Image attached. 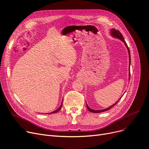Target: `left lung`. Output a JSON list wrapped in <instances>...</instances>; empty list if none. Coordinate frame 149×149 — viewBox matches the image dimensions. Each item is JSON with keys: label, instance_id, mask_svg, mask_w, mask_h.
Here are the masks:
<instances>
[{"label": "left lung", "instance_id": "1", "mask_svg": "<svg viewBox=\"0 0 149 149\" xmlns=\"http://www.w3.org/2000/svg\"><path fill=\"white\" fill-rule=\"evenodd\" d=\"M111 35L112 36H113V37H114V38H118V39H119V40H120L122 42H124V44H125V46L127 47V50H128V55H129V70H130V61H131L130 52V50H129V48H128V46H127V43H126L125 41H124V37H123L122 35L121 34V33H120V32L118 30H115V29H113L111 30ZM130 72H129V80H130ZM121 97H120V98H121ZM120 98L119 99V100L120 99ZM119 100H118L117 102H116V103H114V104H113V105H111V107H108V108H106V109H102V110H94V109H91V108L88 106L87 104H86V107H87V109H88V110H89L90 112L94 113H99L104 112V111H105L109 110V109L111 108L113 106H114V105L116 104V103H117L119 102Z\"/></svg>", "mask_w": 149, "mask_h": 149}]
</instances>
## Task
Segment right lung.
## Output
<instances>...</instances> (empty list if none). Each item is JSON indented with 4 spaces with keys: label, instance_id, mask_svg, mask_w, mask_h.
<instances>
[{
    "label": "right lung",
    "instance_id": "obj_1",
    "mask_svg": "<svg viewBox=\"0 0 149 149\" xmlns=\"http://www.w3.org/2000/svg\"><path fill=\"white\" fill-rule=\"evenodd\" d=\"M62 104H63V101L61 102V105H60V107L58 108L57 109H56L55 111H53V112H51V113H48L49 114H52V113H57L58 111H59L60 109H61V107H62Z\"/></svg>",
    "mask_w": 149,
    "mask_h": 149
}]
</instances>
